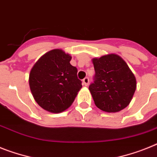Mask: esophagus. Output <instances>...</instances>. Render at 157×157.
<instances>
[{"label":"esophagus","mask_w":157,"mask_h":157,"mask_svg":"<svg viewBox=\"0 0 157 157\" xmlns=\"http://www.w3.org/2000/svg\"><path fill=\"white\" fill-rule=\"evenodd\" d=\"M89 77H85V78L83 79V85H85V86H88V85H89Z\"/></svg>","instance_id":"34e87169"}]
</instances>
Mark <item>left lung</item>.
<instances>
[{"instance_id": "obj_1", "label": "left lung", "mask_w": 157, "mask_h": 157, "mask_svg": "<svg viewBox=\"0 0 157 157\" xmlns=\"http://www.w3.org/2000/svg\"><path fill=\"white\" fill-rule=\"evenodd\" d=\"M94 82L89 91L98 109L107 113H117L131 102L136 80L128 64L121 56L111 53L95 57Z\"/></svg>"}]
</instances>
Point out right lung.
Returning <instances> with one entry per match:
<instances>
[{"label":"right lung","instance_id":"obj_1","mask_svg":"<svg viewBox=\"0 0 157 157\" xmlns=\"http://www.w3.org/2000/svg\"><path fill=\"white\" fill-rule=\"evenodd\" d=\"M72 56L62 49H52L35 63L29 84L34 100L52 113H60L73 103L82 88L77 69L70 64Z\"/></svg>","mask_w":157,"mask_h":157}]
</instances>
